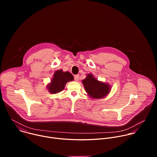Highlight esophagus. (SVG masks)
I'll return each instance as SVG.
<instances>
[{
    "mask_svg": "<svg viewBox=\"0 0 157 157\" xmlns=\"http://www.w3.org/2000/svg\"><path fill=\"white\" fill-rule=\"evenodd\" d=\"M79 75H76V76H75V80L76 81H79Z\"/></svg>",
    "mask_w": 157,
    "mask_h": 157,
    "instance_id": "1",
    "label": "esophagus"
}]
</instances>
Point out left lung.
I'll return each instance as SVG.
<instances>
[{
  "label": "left lung",
  "mask_w": 157,
  "mask_h": 157,
  "mask_svg": "<svg viewBox=\"0 0 157 157\" xmlns=\"http://www.w3.org/2000/svg\"><path fill=\"white\" fill-rule=\"evenodd\" d=\"M82 83L88 96L92 99H99L106 97L111 90L109 84L98 81L92 74H87Z\"/></svg>",
  "instance_id": "8db88e82"
}]
</instances>
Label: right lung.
<instances>
[{"label": "right lung", "instance_id": "right-lung-1", "mask_svg": "<svg viewBox=\"0 0 157 157\" xmlns=\"http://www.w3.org/2000/svg\"><path fill=\"white\" fill-rule=\"evenodd\" d=\"M74 77L69 71H63L62 70L56 71L51 82L47 86V90L51 94H56L61 92L64 89L66 84L73 81Z\"/></svg>", "mask_w": 157, "mask_h": 157}]
</instances>
